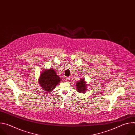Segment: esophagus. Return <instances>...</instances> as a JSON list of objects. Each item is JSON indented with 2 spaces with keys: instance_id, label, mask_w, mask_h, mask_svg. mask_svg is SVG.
<instances>
[{
  "instance_id": "1",
  "label": "esophagus",
  "mask_w": 135,
  "mask_h": 135,
  "mask_svg": "<svg viewBox=\"0 0 135 135\" xmlns=\"http://www.w3.org/2000/svg\"><path fill=\"white\" fill-rule=\"evenodd\" d=\"M65 81H66V82H69V80H70V78H68V77H66V78H65Z\"/></svg>"
}]
</instances>
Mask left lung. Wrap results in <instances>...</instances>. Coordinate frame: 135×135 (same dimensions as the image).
Here are the masks:
<instances>
[{"mask_svg": "<svg viewBox=\"0 0 135 135\" xmlns=\"http://www.w3.org/2000/svg\"><path fill=\"white\" fill-rule=\"evenodd\" d=\"M87 83L85 81L84 78L81 79L79 81L76 82V90L79 93H83L86 91L88 90V85Z\"/></svg>", "mask_w": 135, "mask_h": 135, "instance_id": "1", "label": "left lung"}]
</instances>
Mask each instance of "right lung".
<instances>
[{
	"mask_svg": "<svg viewBox=\"0 0 135 135\" xmlns=\"http://www.w3.org/2000/svg\"><path fill=\"white\" fill-rule=\"evenodd\" d=\"M60 77L57 75L56 71L50 68L44 69L41 72L38 78V83L46 93H50L60 82Z\"/></svg>",
	"mask_w": 135,
	"mask_h": 135,
	"instance_id": "1",
	"label": "right lung"
}]
</instances>
